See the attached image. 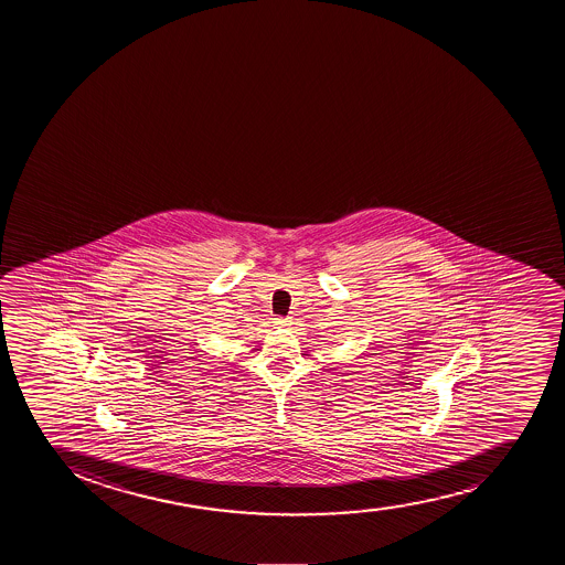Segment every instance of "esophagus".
I'll return each mask as SVG.
<instances>
[{
	"instance_id": "1",
	"label": "esophagus",
	"mask_w": 565,
	"mask_h": 565,
	"mask_svg": "<svg viewBox=\"0 0 565 565\" xmlns=\"http://www.w3.org/2000/svg\"><path fill=\"white\" fill-rule=\"evenodd\" d=\"M274 322H276V326H289V322H291V320L284 319V317H278V319L274 320Z\"/></svg>"
}]
</instances>
